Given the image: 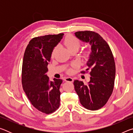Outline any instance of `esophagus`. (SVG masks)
Returning a JSON list of instances; mask_svg holds the SVG:
<instances>
[{
    "instance_id": "esophagus-1",
    "label": "esophagus",
    "mask_w": 133,
    "mask_h": 133,
    "mask_svg": "<svg viewBox=\"0 0 133 133\" xmlns=\"http://www.w3.org/2000/svg\"><path fill=\"white\" fill-rule=\"evenodd\" d=\"M64 80L66 81V82H73L74 79H73V78L68 77H66V78H64Z\"/></svg>"
}]
</instances>
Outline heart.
I'll list each match as a JSON object with an SVG mask.
<instances>
[{
	"mask_svg": "<svg viewBox=\"0 0 133 133\" xmlns=\"http://www.w3.org/2000/svg\"><path fill=\"white\" fill-rule=\"evenodd\" d=\"M63 43L65 45V46L68 49V50H69L70 51L75 50V49H78L80 46V42L79 41V40L72 35H67V36L65 37ZM57 47H56V48L53 49L52 53H51V56H52L53 57L55 55V53L56 52V51H57ZM87 56H88V54L84 53V57H87ZM71 70L69 69L68 70V73H71Z\"/></svg>",
	"mask_w": 133,
	"mask_h": 133,
	"instance_id": "obj_1",
	"label": "heart"
}]
</instances>
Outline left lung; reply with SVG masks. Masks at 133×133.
<instances>
[{
    "label": "left lung",
    "mask_w": 133,
    "mask_h": 133,
    "mask_svg": "<svg viewBox=\"0 0 133 133\" xmlns=\"http://www.w3.org/2000/svg\"><path fill=\"white\" fill-rule=\"evenodd\" d=\"M75 36L90 45L91 51L86 69L90 70V80L87 85L75 80V89L83 107L90 110H98L106 104L113 91L116 76L113 55L109 44L98 33L80 31L76 32Z\"/></svg>",
    "instance_id": "left-lung-1"
}]
</instances>
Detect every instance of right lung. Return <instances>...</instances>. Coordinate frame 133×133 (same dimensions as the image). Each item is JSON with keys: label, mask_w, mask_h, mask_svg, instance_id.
<instances>
[{"label": "right lung", "mask_w": 133, "mask_h": 133, "mask_svg": "<svg viewBox=\"0 0 133 133\" xmlns=\"http://www.w3.org/2000/svg\"><path fill=\"white\" fill-rule=\"evenodd\" d=\"M63 35L60 33L33 38L24 54L22 73L23 90L31 104L47 114L55 111L60 105V87L63 80L55 78L50 82L46 73L53 49Z\"/></svg>", "instance_id": "add662e5"}]
</instances>
